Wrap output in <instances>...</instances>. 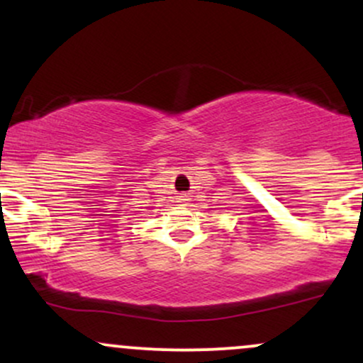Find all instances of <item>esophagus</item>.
Wrapping results in <instances>:
<instances>
[{
    "mask_svg": "<svg viewBox=\"0 0 363 363\" xmlns=\"http://www.w3.org/2000/svg\"><path fill=\"white\" fill-rule=\"evenodd\" d=\"M182 199H186V198H182Z\"/></svg>",
    "mask_w": 363,
    "mask_h": 363,
    "instance_id": "34e87169",
    "label": "esophagus"
}]
</instances>
